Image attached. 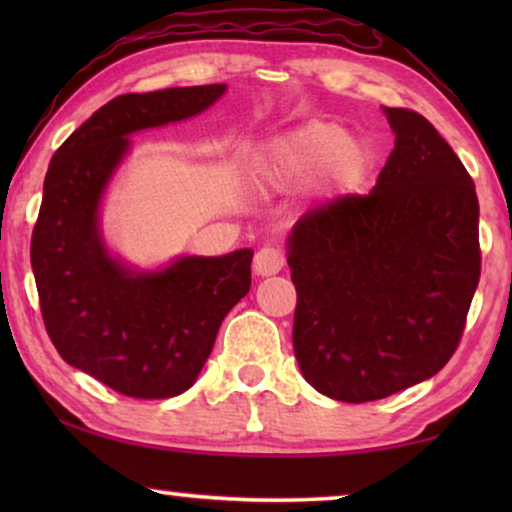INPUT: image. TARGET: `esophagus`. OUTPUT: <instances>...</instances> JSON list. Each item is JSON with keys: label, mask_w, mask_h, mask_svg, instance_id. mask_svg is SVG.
<instances>
[{"label": "esophagus", "mask_w": 512, "mask_h": 512, "mask_svg": "<svg viewBox=\"0 0 512 512\" xmlns=\"http://www.w3.org/2000/svg\"><path fill=\"white\" fill-rule=\"evenodd\" d=\"M284 263H286V258L282 251L275 247H263V249H258V254L254 258V270H256V275L270 277V275H277V272L284 268Z\"/></svg>", "instance_id": "34e87169"}]
</instances>
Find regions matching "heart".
<instances>
[{"mask_svg":"<svg viewBox=\"0 0 512 512\" xmlns=\"http://www.w3.org/2000/svg\"><path fill=\"white\" fill-rule=\"evenodd\" d=\"M366 146L331 121H312L279 137L263 160V179L277 188H298L324 174L333 186H349L366 172Z\"/></svg>","mask_w":512,"mask_h":512,"instance_id":"1","label":"heart"}]
</instances>
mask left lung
<instances>
[{
    "instance_id": "obj_1",
    "label": "left lung",
    "mask_w": 512,
    "mask_h": 512,
    "mask_svg": "<svg viewBox=\"0 0 512 512\" xmlns=\"http://www.w3.org/2000/svg\"><path fill=\"white\" fill-rule=\"evenodd\" d=\"M384 116L396 142L373 191L303 214L286 242L300 373L342 403L436 375L480 282L471 174L422 114L384 107Z\"/></svg>"
}]
</instances>
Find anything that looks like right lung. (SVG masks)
<instances>
[{"label": "right lung", "mask_w": 512, "mask_h": 512, "mask_svg": "<svg viewBox=\"0 0 512 512\" xmlns=\"http://www.w3.org/2000/svg\"><path fill=\"white\" fill-rule=\"evenodd\" d=\"M226 83L130 93L97 109L55 151L32 233L48 338L69 366L130 398H170L198 380L226 314L249 293L251 249L137 270L111 256L100 202L132 132L198 116Z\"/></svg>", "instance_id": "add662e5"}]
</instances>
